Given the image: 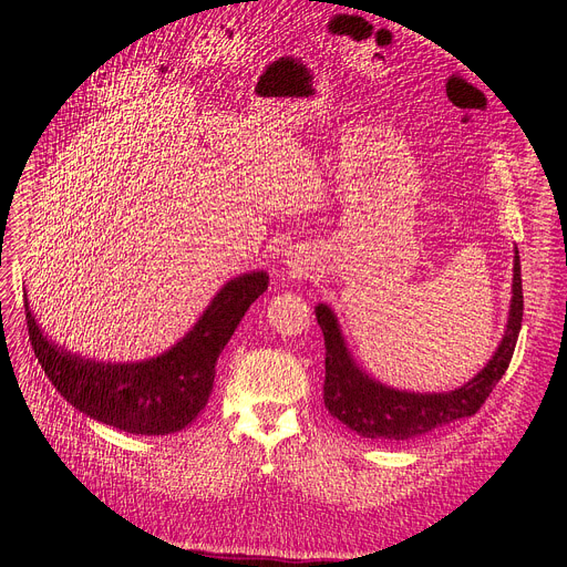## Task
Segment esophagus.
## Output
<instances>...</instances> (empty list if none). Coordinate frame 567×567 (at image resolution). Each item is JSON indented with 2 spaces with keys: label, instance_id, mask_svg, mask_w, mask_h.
I'll return each instance as SVG.
<instances>
[{
  "label": "esophagus",
  "instance_id": "esophagus-1",
  "mask_svg": "<svg viewBox=\"0 0 567 567\" xmlns=\"http://www.w3.org/2000/svg\"><path fill=\"white\" fill-rule=\"evenodd\" d=\"M287 266L291 268L293 274H303V268H306V266H303V261H299V259H289V261H287Z\"/></svg>",
  "mask_w": 567,
  "mask_h": 567
}]
</instances>
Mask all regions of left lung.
Wrapping results in <instances>:
<instances>
[{
    "mask_svg": "<svg viewBox=\"0 0 567 567\" xmlns=\"http://www.w3.org/2000/svg\"><path fill=\"white\" fill-rule=\"evenodd\" d=\"M317 323L323 333L326 347V381L323 404L333 419L344 423L365 439L406 441L427 434L441 425L455 423L478 411L498 379L505 374L513 359L524 317L522 266L519 250H515L513 266V301L505 336L489 359V363L471 381L449 393H409L395 391L365 374L355 365L351 351L344 344L338 317L329 306L315 308Z\"/></svg>",
    "mask_w": 567,
    "mask_h": 567,
    "instance_id": "1",
    "label": "left lung"
}]
</instances>
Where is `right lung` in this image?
I'll use <instances>...</instances> for the list:
<instances>
[{"mask_svg":"<svg viewBox=\"0 0 567 567\" xmlns=\"http://www.w3.org/2000/svg\"><path fill=\"white\" fill-rule=\"evenodd\" d=\"M266 287L264 271L229 280L184 340L140 363H99L56 347L29 310L27 293L24 315L37 359L66 402L110 427L156 436L182 432L197 419L214 391L220 351Z\"/></svg>","mask_w":567,"mask_h":567,"instance_id":"obj_1","label":"right lung"}]
</instances>
